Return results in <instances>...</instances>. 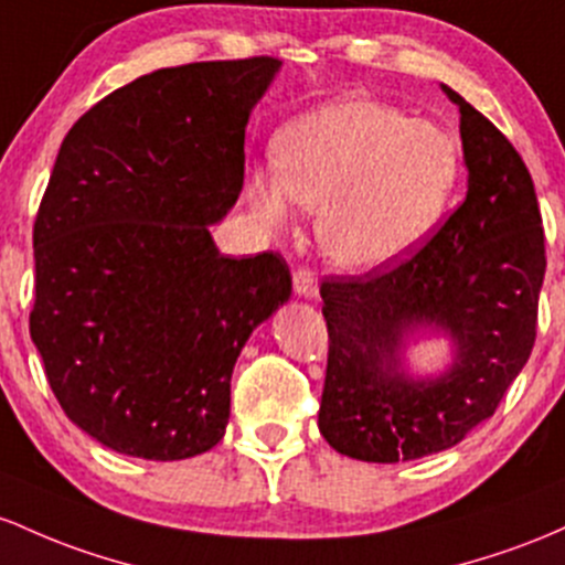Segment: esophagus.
Returning <instances> with one entry per match:
<instances>
[{
  "instance_id": "34e87169",
  "label": "esophagus",
  "mask_w": 565,
  "mask_h": 565,
  "mask_svg": "<svg viewBox=\"0 0 565 565\" xmlns=\"http://www.w3.org/2000/svg\"><path fill=\"white\" fill-rule=\"evenodd\" d=\"M294 288L296 294L303 296V299H317V275L309 266H301L294 275Z\"/></svg>"
}]
</instances>
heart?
Masks as SVG:
<instances>
[{
  "instance_id": "1",
  "label": "heart",
  "mask_w": 565,
  "mask_h": 565,
  "mask_svg": "<svg viewBox=\"0 0 565 565\" xmlns=\"http://www.w3.org/2000/svg\"><path fill=\"white\" fill-rule=\"evenodd\" d=\"M459 149L437 125L367 98H339L296 119L277 162L248 175V200L271 230L296 202L320 211L317 234L335 264L379 269L427 237L451 198Z\"/></svg>"
}]
</instances>
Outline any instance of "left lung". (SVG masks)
Returning <instances> with one entry per match:
<instances>
[{
    "mask_svg": "<svg viewBox=\"0 0 565 565\" xmlns=\"http://www.w3.org/2000/svg\"><path fill=\"white\" fill-rule=\"evenodd\" d=\"M459 106L467 198L422 248L365 275L326 277L328 367L320 433L360 461L446 451L493 416L536 341L544 256L529 168L491 119ZM433 324L452 335L455 365L437 380L402 373V341Z\"/></svg>",
    "mask_w": 565,
    "mask_h": 565,
    "instance_id": "8db88e82",
    "label": "left lung"
}]
</instances>
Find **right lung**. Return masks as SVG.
<instances>
[{
	"label": "right lung",
	"mask_w": 565,
	"mask_h": 565,
	"mask_svg": "<svg viewBox=\"0 0 565 565\" xmlns=\"http://www.w3.org/2000/svg\"><path fill=\"white\" fill-rule=\"evenodd\" d=\"M277 68H160L63 138L34 221L29 331L63 414L111 451H211L239 350L288 301L280 253L221 256L207 232L239 198L245 125Z\"/></svg>",
	"instance_id": "add662e5"
}]
</instances>
